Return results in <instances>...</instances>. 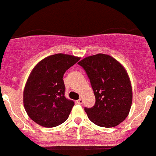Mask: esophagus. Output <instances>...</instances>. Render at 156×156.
Here are the masks:
<instances>
[{"mask_svg": "<svg viewBox=\"0 0 156 156\" xmlns=\"http://www.w3.org/2000/svg\"><path fill=\"white\" fill-rule=\"evenodd\" d=\"M76 103H78V104H82V103H83V99L82 98H80L79 100H77Z\"/></svg>", "mask_w": 156, "mask_h": 156, "instance_id": "obj_1", "label": "esophagus"}]
</instances>
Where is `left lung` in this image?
I'll return each mask as SVG.
<instances>
[{
    "mask_svg": "<svg viewBox=\"0 0 156 156\" xmlns=\"http://www.w3.org/2000/svg\"><path fill=\"white\" fill-rule=\"evenodd\" d=\"M85 70L95 95L92 108H84L93 123L112 127L127 117L132 104L131 83L126 69L112 56L103 53L78 62Z\"/></svg>",
    "mask_w": 156,
    "mask_h": 156,
    "instance_id": "left-lung-1",
    "label": "left lung"
}]
</instances>
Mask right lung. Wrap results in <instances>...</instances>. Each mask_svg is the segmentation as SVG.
<instances>
[{"mask_svg": "<svg viewBox=\"0 0 156 156\" xmlns=\"http://www.w3.org/2000/svg\"><path fill=\"white\" fill-rule=\"evenodd\" d=\"M80 57L57 53L41 60L30 73L23 103L30 119L45 127L61 125L69 118L75 105L65 97L63 75Z\"/></svg>", "mask_w": 156, "mask_h": 156, "instance_id": "right-lung-1", "label": "right lung"}]
</instances>
